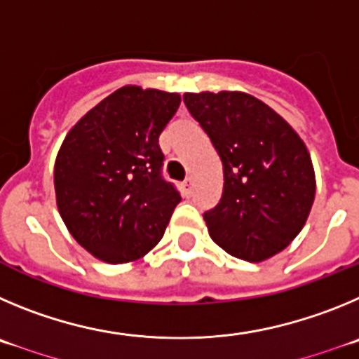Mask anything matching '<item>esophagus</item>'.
<instances>
[{"instance_id": "esophagus-1", "label": "esophagus", "mask_w": 359, "mask_h": 359, "mask_svg": "<svg viewBox=\"0 0 359 359\" xmlns=\"http://www.w3.org/2000/svg\"><path fill=\"white\" fill-rule=\"evenodd\" d=\"M180 189H182V193H184V195H186V196L191 195V189H193L191 179H186V180H184V182L180 184Z\"/></svg>"}]
</instances>
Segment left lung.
<instances>
[{
	"label": "left lung",
	"mask_w": 359,
	"mask_h": 359,
	"mask_svg": "<svg viewBox=\"0 0 359 359\" xmlns=\"http://www.w3.org/2000/svg\"><path fill=\"white\" fill-rule=\"evenodd\" d=\"M184 103L224 166L222 198L203 215L209 236L238 259H270L302 231L315 200L304 141L247 93H186Z\"/></svg>",
	"instance_id": "obj_1"
}]
</instances>
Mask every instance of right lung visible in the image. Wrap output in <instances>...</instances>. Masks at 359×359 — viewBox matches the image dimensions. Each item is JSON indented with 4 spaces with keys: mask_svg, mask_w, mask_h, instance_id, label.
I'll use <instances>...</instances> for the list:
<instances>
[{
    "mask_svg": "<svg viewBox=\"0 0 359 359\" xmlns=\"http://www.w3.org/2000/svg\"><path fill=\"white\" fill-rule=\"evenodd\" d=\"M179 105V93L125 86L62 141L53 173L57 208L96 259L137 261L163 238L180 195L161 175L159 135Z\"/></svg>",
    "mask_w": 359,
    "mask_h": 359,
    "instance_id": "add662e5",
    "label": "right lung"
}]
</instances>
